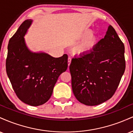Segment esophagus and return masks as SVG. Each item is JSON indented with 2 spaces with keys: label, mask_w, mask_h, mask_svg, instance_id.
<instances>
[{
  "label": "esophagus",
  "mask_w": 133,
  "mask_h": 133,
  "mask_svg": "<svg viewBox=\"0 0 133 133\" xmlns=\"http://www.w3.org/2000/svg\"><path fill=\"white\" fill-rule=\"evenodd\" d=\"M68 69H69V66L70 64H71V57H69L68 58Z\"/></svg>",
  "instance_id": "esophagus-1"
}]
</instances>
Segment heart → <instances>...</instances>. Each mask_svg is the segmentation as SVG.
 I'll use <instances>...</instances> for the list:
<instances>
[{
    "label": "heart",
    "mask_w": 133,
    "mask_h": 133,
    "mask_svg": "<svg viewBox=\"0 0 133 133\" xmlns=\"http://www.w3.org/2000/svg\"><path fill=\"white\" fill-rule=\"evenodd\" d=\"M76 40H81L74 45L73 52L79 56L89 54L94 51L97 44V37L92 34V31L87 30L79 34Z\"/></svg>",
    "instance_id": "b5f03b06"
}]
</instances>
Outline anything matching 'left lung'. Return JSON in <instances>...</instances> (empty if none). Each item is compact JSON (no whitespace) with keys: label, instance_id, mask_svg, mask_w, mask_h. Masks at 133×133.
I'll return each instance as SVG.
<instances>
[{"label":"left lung","instance_id":"obj_1","mask_svg":"<svg viewBox=\"0 0 133 133\" xmlns=\"http://www.w3.org/2000/svg\"><path fill=\"white\" fill-rule=\"evenodd\" d=\"M125 68L124 44L110 25L92 52L72 59L69 70L76 98L87 106L109 99L116 91Z\"/></svg>","mask_w":133,"mask_h":133}]
</instances>
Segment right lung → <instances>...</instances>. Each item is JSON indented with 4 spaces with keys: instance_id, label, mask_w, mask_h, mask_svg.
Returning <instances> with one entry per match:
<instances>
[{
    "instance_id": "add662e5",
    "label": "right lung",
    "mask_w": 133,
    "mask_h": 133,
    "mask_svg": "<svg viewBox=\"0 0 133 133\" xmlns=\"http://www.w3.org/2000/svg\"><path fill=\"white\" fill-rule=\"evenodd\" d=\"M32 21L20 25L8 44L6 72L17 96L32 106L50 99L59 76L68 69V55L52 57L45 52H34L25 44L24 36Z\"/></svg>"
}]
</instances>
